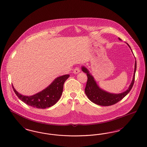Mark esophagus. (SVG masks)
<instances>
[{
	"label": "esophagus",
	"instance_id": "esophagus-1",
	"mask_svg": "<svg viewBox=\"0 0 147 147\" xmlns=\"http://www.w3.org/2000/svg\"><path fill=\"white\" fill-rule=\"evenodd\" d=\"M80 71H81L80 68L79 67H75V69H74V74H78V73H79L80 72Z\"/></svg>",
	"mask_w": 147,
	"mask_h": 147
}]
</instances>
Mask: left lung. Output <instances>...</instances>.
Masks as SVG:
<instances>
[{
	"label": "left lung",
	"mask_w": 147,
	"mask_h": 147,
	"mask_svg": "<svg viewBox=\"0 0 147 147\" xmlns=\"http://www.w3.org/2000/svg\"><path fill=\"white\" fill-rule=\"evenodd\" d=\"M119 39L120 40H121V38H119ZM128 45L130 48L129 44ZM82 70L85 74H86L88 77V80L85 88V94L87 96L88 98L92 102L97 105L102 106H109L116 104L121 100H122L132 89L135 81V72L136 70V61H135L133 80L130 85L129 86L128 90L119 94L109 93L101 89L96 84V82L94 77L90 74L88 69L84 66H82Z\"/></svg>",
	"instance_id": "obj_1"
}]
</instances>
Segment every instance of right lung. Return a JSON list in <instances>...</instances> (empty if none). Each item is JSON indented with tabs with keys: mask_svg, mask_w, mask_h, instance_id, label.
<instances>
[{
	"mask_svg": "<svg viewBox=\"0 0 147 147\" xmlns=\"http://www.w3.org/2000/svg\"><path fill=\"white\" fill-rule=\"evenodd\" d=\"M69 75H65L57 77L52 83L44 90L37 94L26 96L20 94L12 85L16 95L21 100L29 106L38 109H45L56 104L62 96L63 85Z\"/></svg>",
	"mask_w": 147,
	"mask_h": 147,
	"instance_id": "add662e5",
	"label": "right lung"
}]
</instances>
